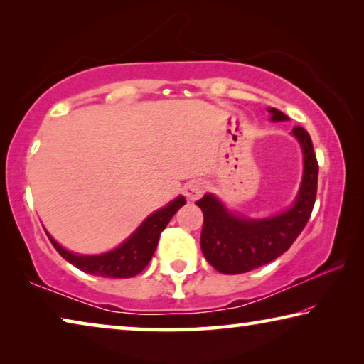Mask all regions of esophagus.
Returning a JSON list of instances; mask_svg holds the SVG:
<instances>
[{
	"mask_svg": "<svg viewBox=\"0 0 364 364\" xmlns=\"http://www.w3.org/2000/svg\"><path fill=\"white\" fill-rule=\"evenodd\" d=\"M205 191V181L202 180H191L186 183V186H184V194L189 200H196L199 199V197L204 194Z\"/></svg>",
	"mask_w": 364,
	"mask_h": 364,
	"instance_id": "esophagus-1",
	"label": "esophagus"
}]
</instances>
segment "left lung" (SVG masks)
Instances as JSON below:
<instances>
[{
	"label": "left lung",
	"mask_w": 364,
	"mask_h": 364,
	"mask_svg": "<svg viewBox=\"0 0 364 364\" xmlns=\"http://www.w3.org/2000/svg\"><path fill=\"white\" fill-rule=\"evenodd\" d=\"M271 122H286L289 117L268 107ZM292 136L299 141L304 156V173L299 193L286 210L263 218H250L228 208L217 196L204 194L196 202L204 213L200 249L207 262L225 274L247 273L273 262L291 247L310 218L316 199L318 162L310 134L294 127Z\"/></svg>",
	"instance_id": "1"
}]
</instances>
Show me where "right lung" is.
Returning <instances> with one entry per match:
<instances>
[{"instance_id":"1","label":"right lung","mask_w":364,"mask_h":364,"mask_svg":"<svg viewBox=\"0 0 364 364\" xmlns=\"http://www.w3.org/2000/svg\"><path fill=\"white\" fill-rule=\"evenodd\" d=\"M186 204L184 196H178L176 199L168 202L167 205L152 212L146 217L136 230L120 245L102 254H77L67 250L46 230L49 241L54 245L60 255L73 267L85 271V273L102 276V278H133L139 274L147 263L151 262L154 252L157 249L160 232L165 230L171 217Z\"/></svg>"}]
</instances>
